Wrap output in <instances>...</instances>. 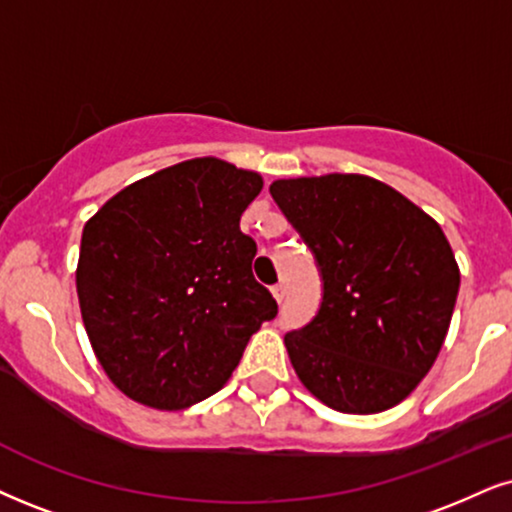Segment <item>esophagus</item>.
I'll return each instance as SVG.
<instances>
[{
	"mask_svg": "<svg viewBox=\"0 0 512 512\" xmlns=\"http://www.w3.org/2000/svg\"><path fill=\"white\" fill-rule=\"evenodd\" d=\"M285 294H287V287L282 285V282H277V285H273V296H275L277 304H282V301H285Z\"/></svg>",
	"mask_w": 512,
	"mask_h": 512,
	"instance_id": "esophagus-1",
	"label": "esophagus"
}]
</instances>
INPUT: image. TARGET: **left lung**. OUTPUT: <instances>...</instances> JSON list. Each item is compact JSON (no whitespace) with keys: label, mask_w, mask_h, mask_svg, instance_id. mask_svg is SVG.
I'll return each instance as SVG.
<instances>
[{"label":"left lung","mask_w":512,"mask_h":512,"mask_svg":"<svg viewBox=\"0 0 512 512\" xmlns=\"http://www.w3.org/2000/svg\"><path fill=\"white\" fill-rule=\"evenodd\" d=\"M270 194L318 266L311 323L285 334L306 389L339 413H380L437 361L460 273L441 227L365 175L277 180Z\"/></svg>","instance_id":"obj_1"}]
</instances>
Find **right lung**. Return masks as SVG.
<instances>
[{
	"instance_id": "obj_1",
	"label": "right lung",
	"mask_w": 512,
	"mask_h": 512,
	"mask_svg": "<svg viewBox=\"0 0 512 512\" xmlns=\"http://www.w3.org/2000/svg\"><path fill=\"white\" fill-rule=\"evenodd\" d=\"M261 175L192 159L125 187L87 220L75 273L87 337L123 394L161 410L208 399L277 301L239 218Z\"/></svg>"
}]
</instances>
